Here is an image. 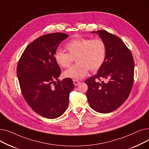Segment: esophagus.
<instances>
[{
    "instance_id": "obj_1",
    "label": "esophagus",
    "mask_w": 149,
    "mask_h": 149,
    "mask_svg": "<svg viewBox=\"0 0 149 149\" xmlns=\"http://www.w3.org/2000/svg\"><path fill=\"white\" fill-rule=\"evenodd\" d=\"M73 83H74V84L75 86H77V85L79 84V83H80V81H79V80H73Z\"/></svg>"
}]
</instances>
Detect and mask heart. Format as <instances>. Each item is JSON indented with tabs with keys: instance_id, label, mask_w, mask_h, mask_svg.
<instances>
[{
	"instance_id": "b5f03b06",
	"label": "heart",
	"mask_w": 149,
	"mask_h": 149,
	"mask_svg": "<svg viewBox=\"0 0 149 149\" xmlns=\"http://www.w3.org/2000/svg\"><path fill=\"white\" fill-rule=\"evenodd\" d=\"M65 49L68 53L57 50L54 54V59L59 66L67 68L75 57L77 63L64 72L65 77L74 80L83 79L89 69H99L106 59V46L100 38L73 39L66 45Z\"/></svg>"
}]
</instances>
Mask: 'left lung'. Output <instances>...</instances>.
<instances>
[{"instance_id":"obj_1","label":"left lung","mask_w":149,"mask_h":149,"mask_svg":"<svg viewBox=\"0 0 149 149\" xmlns=\"http://www.w3.org/2000/svg\"><path fill=\"white\" fill-rule=\"evenodd\" d=\"M97 33L106 46V59L98 72L85 81L86 97L91 108L97 112L107 113L121 106L127 99L134 84V60L132 54L121 39L105 30ZM100 77L108 82L100 83Z\"/></svg>"}]
</instances>
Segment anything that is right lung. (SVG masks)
<instances>
[{
    "mask_svg": "<svg viewBox=\"0 0 149 149\" xmlns=\"http://www.w3.org/2000/svg\"><path fill=\"white\" fill-rule=\"evenodd\" d=\"M68 37L62 33L39 37L26 47L17 64L23 97L34 112L47 118H57L64 113L74 88L71 79L58 80L61 69L54 59L58 46Z\"/></svg>",
    "mask_w": 149,
    "mask_h": 149,
    "instance_id": "right-lung-1",
    "label": "right lung"
}]
</instances>
